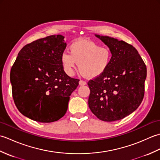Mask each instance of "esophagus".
<instances>
[{
  "label": "esophagus",
  "mask_w": 160,
  "mask_h": 160,
  "mask_svg": "<svg viewBox=\"0 0 160 160\" xmlns=\"http://www.w3.org/2000/svg\"><path fill=\"white\" fill-rule=\"evenodd\" d=\"M87 82L85 81H83V80H80L79 81V85L80 86H83V85H86Z\"/></svg>",
  "instance_id": "obj_1"
}]
</instances>
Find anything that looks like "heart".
I'll return each instance as SVG.
<instances>
[{
    "label": "heart",
    "mask_w": 160,
    "mask_h": 160,
    "mask_svg": "<svg viewBox=\"0 0 160 160\" xmlns=\"http://www.w3.org/2000/svg\"><path fill=\"white\" fill-rule=\"evenodd\" d=\"M69 53H62L60 58L64 72L69 76H73L77 64L87 77L100 76L107 70L111 62L110 50L90 40L73 42L69 47Z\"/></svg>",
    "instance_id": "b5f03b06"
}]
</instances>
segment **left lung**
Returning a JSON list of instances; mask_svg holds the SVG:
<instances>
[{
	"mask_svg": "<svg viewBox=\"0 0 160 160\" xmlns=\"http://www.w3.org/2000/svg\"><path fill=\"white\" fill-rule=\"evenodd\" d=\"M111 53L105 72L88 82L89 107L100 120H121L140 106L144 95L147 67L134 47L109 36L96 34Z\"/></svg>",
	"mask_w": 160,
	"mask_h": 160,
	"instance_id": "8db88e82",
	"label": "left lung"
}]
</instances>
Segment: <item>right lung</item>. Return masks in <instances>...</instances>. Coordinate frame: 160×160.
Masks as SVG:
<instances>
[{"label":"right lung","mask_w":160,"mask_h":160,"mask_svg":"<svg viewBox=\"0 0 160 160\" xmlns=\"http://www.w3.org/2000/svg\"><path fill=\"white\" fill-rule=\"evenodd\" d=\"M62 35L38 39L23 47L10 72L12 96L23 115L49 123L66 113L79 80L67 76L60 58L67 44Z\"/></svg>","instance_id":"obj_1"}]
</instances>
